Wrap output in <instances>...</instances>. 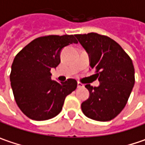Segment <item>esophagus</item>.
I'll list each match as a JSON object with an SVG mask.
<instances>
[{
  "instance_id": "esophagus-1",
  "label": "esophagus",
  "mask_w": 145,
  "mask_h": 145,
  "mask_svg": "<svg viewBox=\"0 0 145 145\" xmlns=\"http://www.w3.org/2000/svg\"><path fill=\"white\" fill-rule=\"evenodd\" d=\"M84 87V85L83 84H82L81 82H78V88H82Z\"/></svg>"
}]
</instances>
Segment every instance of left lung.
<instances>
[{
	"instance_id": "8db88e82",
	"label": "left lung",
	"mask_w": 145,
	"mask_h": 145,
	"mask_svg": "<svg viewBox=\"0 0 145 145\" xmlns=\"http://www.w3.org/2000/svg\"><path fill=\"white\" fill-rule=\"evenodd\" d=\"M87 51L91 69L96 70L100 85L87 84L89 97L82 103L83 114L97 121H109L125 106L135 85L131 58L112 39L97 33L76 35Z\"/></svg>"
}]
</instances>
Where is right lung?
<instances>
[{
  "label": "right lung",
  "instance_id": "1",
  "mask_svg": "<svg viewBox=\"0 0 145 145\" xmlns=\"http://www.w3.org/2000/svg\"><path fill=\"white\" fill-rule=\"evenodd\" d=\"M75 35H48L37 38L15 57L10 75L16 104L27 117L46 120L55 117L64 100L78 86L75 79L57 82L50 70L60 63L64 47L78 44Z\"/></svg>",
  "mask_w": 145,
  "mask_h": 145
}]
</instances>
